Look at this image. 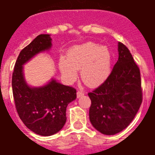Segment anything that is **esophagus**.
<instances>
[{
	"mask_svg": "<svg viewBox=\"0 0 155 155\" xmlns=\"http://www.w3.org/2000/svg\"><path fill=\"white\" fill-rule=\"evenodd\" d=\"M84 94V92H82V91H78V92H77V98H81V97L83 96Z\"/></svg>",
	"mask_w": 155,
	"mask_h": 155,
	"instance_id": "esophagus-1",
	"label": "esophagus"
}]
</instances>
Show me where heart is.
Returning <instances> with one entry per match:
<instances>
[{"label": "heart", "instance_id": "obj_1", "mask_svg": "<svg viewBox=\"0 0 155 155\" xmlns=\"http://www.w3.org/2000/svg\"><path fill=\"white\" fill-rule=\"evenodd\" d=\"M113 53L106 46L87 42L70 48L65 57L59 60V70L69 83L78 78L81 70L82 81L91 87L102 85L109 79L112 72Z\"/></svg>", "mask_w": 155, "mask_h": 155}]
</instances>
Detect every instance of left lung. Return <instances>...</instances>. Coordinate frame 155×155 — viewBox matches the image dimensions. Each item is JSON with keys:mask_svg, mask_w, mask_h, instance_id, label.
<instances>
[{"mask_svg": "<svg viewBox=\"0 0 155 155\" xmlns=\"http://www.w3.org/2000/svg\"><path fill=\"white\" fill-rule=\"evenodd\" d=\"M119 58L109 79L88 93L91 124L98 132L114 135L130 124L142 102L140 73L130 50L118 42Z\"/></svg>", "mask_w": 155, "mask_h": 155, "instance_id": "1", "label": "left lung"}]
</instances>
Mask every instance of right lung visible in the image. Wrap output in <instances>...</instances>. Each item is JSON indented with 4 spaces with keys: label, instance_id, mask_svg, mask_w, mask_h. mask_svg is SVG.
Returning a JSON list of instances; mask_svg holds the SVG:
<instances>
[{
    "label": "right lung",
    "instance_id": "right-lung-1",
    "mask_svg": "<svg viewBox=\"0 0 155 155\" xmlns=\"http://www.w3.org/2000/svg\"><path fill=\"white\" fill-rule=\"evenodd\" d=\"M51 47L50 35H38L20 52L12 74V91L19 117L30 130L46 137L64 127L67 107L77 98L76 89L59 83L54 78L39 87L29 85L25 78V64Z\"/></svg>",
    "mask_w": 155,
    "mask_h": 155
}]
</instances>
